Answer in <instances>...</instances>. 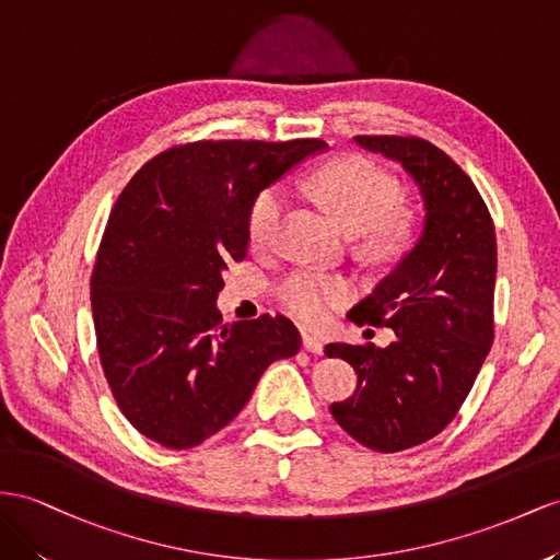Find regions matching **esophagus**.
Segmentation results:
<instances>
[{
  "mask_svg": "<svg viewBox=\"0 0 560 560\" xmlns=\"http://www.w3.org/2000/svg\"><path fill=\"white\" fill-rule=\"evenodd\" d=\"M303 348L307 350V352H312V354H322L324 352V346H322V340L319 338H314V336H303Z\"/></svg>",
  "mask_w": 560,
  "mask_h": 560,
  "instance_id": "esophagus-1",
  "label": "esophagus"
}]
</instances>
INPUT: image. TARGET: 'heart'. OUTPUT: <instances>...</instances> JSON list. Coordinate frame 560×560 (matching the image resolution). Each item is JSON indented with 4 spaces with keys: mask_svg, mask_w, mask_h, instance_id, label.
Returning <instances> with one entry per match:
<instances>
[{
    "mask_svg": "<svg viewBox=\"0 0 560 560\" xmlns=\"http://www.w3.org/2000/svg\"><path fill=\"white\" fill-rule=\"evenodd\" d=\"M314 196L350 234H364L366 248L393 250L405 238L407 224L395 210L399 200L397 182L376 163L360 155L342 158L319 170L310 179ZM289 196L279 184H271L255 196L248 210V241L257 250L277 243ZM352 285L317 269H295L277 283L279 305L307 326L322 324L331 310L346 305Z\"/></svg>",
    "mask_w": 560,
    "mask_h": 560,
    "instance_id": "b5f03b06",
    "label": "heart"
}]
</instances>
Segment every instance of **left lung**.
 <instances>
[{"label":"left lung","mask_w":560,"mask_h":560,"mask_svg":"<svg viewBox=\"0 0 560 560\" xmlns=\"http://www.w3.org/2000/svg\"><path fill=\"white\" fill-rule=\"evenodd\" d=\"M407 170L423 196V232L348 319L390 326L388 348L331 342L357 371L334 419L364 447L402 452L435 438L462 409L494 340L497 236L482 196L452 158L421 137H354Z\"/></svg>","instance_id":"1"}]
</instances>
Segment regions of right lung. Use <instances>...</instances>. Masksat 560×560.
<instances>
[{"mask_svg":"<svg viewBox=\"0 0 560 560\" xmlns=\"http://www.w3.org/2000/svg\"><path fill=\"white\" fill-rule=\"evenodd\" d=\"M322 139L191 141L143 165L110 210L92 271L98 360L125 419L167 450L232 423L265 369L300 350L291 319L222 324L224 269L248 210Z\"/></svg>","mask_w":560,"mask_h":560,"instance_id":"obj_1","label":"right lung"}]
</instances>
